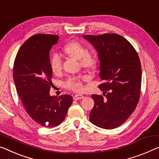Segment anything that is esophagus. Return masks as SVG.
<instances>
[{"instance_id": "esophagus-1", "label": "esophagus", "mask_w": 159, "mask_h": 159, "mask_svg": "<svg viewBox=\"0 0 159 159\" xmlns=\"http://www.w3.org/2000/svg\"><path fill=\"white\" fill-rule=\"evenodd\" d=\"M84 96L82 94H76L75 95L74 97H73V99H74L75 100H78V99H83L84 98Z\"/></svg>"}]
</instances>
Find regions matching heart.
<instances>
[{
  "mask_svg": "<svg viewBox=\"0 0 159 159\" xmlns=\"http://www.w3.org/2000/svg\"><path fill=\"white\" fill-rule=\"evenodd\" d=\"M62 52L68 57L79 60L83 69L88 72H93L99 63V55L94 50L87 51V48L79 41L71 40L63 46ZM51 72L55 76H60L62 72V64L57 55L52 56L50 61ZM87 77L79 75L70 77L65 82V87L77 93H81L84 89V82L87 81Z\"/></svg>",
  "mask_w": 159,
  "mask_h": 159,
  "instance_id": "b5f03b06",
  "label": "heart"
}]
</instances>
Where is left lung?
Listing matches in <instances>:
<instances>
[{"instance_id": "left-lung-1", "label": "left lung", "mask_w": 159, "mask_h": 159, "mask_svg": "<svg viewBox=\"0 0 159 159\" xmlns=\"http://www.w3.org/2000/svg\"><path fill=\"white\" fill-rule=\"evenodd\" d=\"M98 52L99 85L103 95L92 94L94 105L89 121L95 126L113 129L121 126L135 110L140 98L141 66L132 45L116 33L84 35Z\"/></svg>"}]
</instances>
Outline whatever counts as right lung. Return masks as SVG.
I'll list each match as a JSON object with an SVG mask.
<instances>
[{
  "label": "right lung",
  "instance_id": "obj_1",
  "mask_svg": "<svg viewBox=\"0 0 159 159\" xmlns=\"http://www.w3.org/2000/svg\"><path fill=\"white\" fill-rule=\"evenodd\" d=\"M58 38L50 34L31 36L19 49L13 65V80L24 109L34 121L48 128L65 120L73 100L69 94L50 95L53 84L49 55Z\"/></svg>",
  "mask_w": 159,
  "mask_h": 159
}]
</instances>
